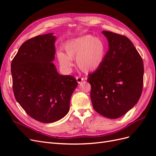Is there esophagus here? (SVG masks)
<instances>
[{"mask_svg":"<svg viewBox=\"0 0 156 156\" xmlns=\"http://www.w3.org/2000/svg\"><path fill=\"white\" fill-rule=\"evenodd\" d=\"M76 80H77V81L78 83H81L82 81H84V78L81 77H76Z\"/></svg>","mask_w":156,"mask_h":156,"instance_id":"esophagus-1","label":"esophagus"}]
</instances>
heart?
I'll return each instance as SVG.
<instances>
[{"label": "heart", "instance_id": "heart-1", "mask_svg": "<svg viewBox=\"0 0 156 156\" xmlns=\"http://www.w3.org/2000/svg\"><path fill=\"white\" fill-rule=\"evenodd\" d=\"M66 54L57 53L61 66L69 69L73 66V59L76 58L78 67L83 72H90L100 68L104 60L106 48L103 41L98 37L86 35L69 41L64 47Z\"/></svg>", "mask_w": 156, "mask_h": 156}]
</instances>
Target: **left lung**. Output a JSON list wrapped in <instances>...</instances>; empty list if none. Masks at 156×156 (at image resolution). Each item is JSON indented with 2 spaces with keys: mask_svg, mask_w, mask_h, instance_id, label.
<instances>
[{
  "mask_svg": "<svg viewBox=\"0 0 156 156\" xmlns=\"http://www.w3.org/2000/svg\"><path fill=\"white\" fill-rule=\"evenodd\" d=\"M108 50L101 66L88 75L93 107L111 119L124 115L138 102L143 86L144 65L131 40L116 33L102 31Z\"/></svg>",
  "mask_w": 156,
  "mask_h": 156,
  "instance_id": "left-lung-1",
  "label": "left lung"
}]
</instances>
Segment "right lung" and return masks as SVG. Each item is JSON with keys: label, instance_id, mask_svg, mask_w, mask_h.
<instances>
[{"label": "right lung", "instance_id": "obj_1", "mask_svg": "<svg viewBox=\"0 0 156 156\" xmlns=\"http://www.w3.org/2000/svg\"><path fill=\"white\" fill-rule=\"evenodd\" d=\"M56 36L39 35L25 41L11 64L16 100L32 119L52 123L69 110L70 99L77 82L60 75L53 62Z\"/></svg>", "mask_w": 156, "mask_h": 156}]
</instances>
